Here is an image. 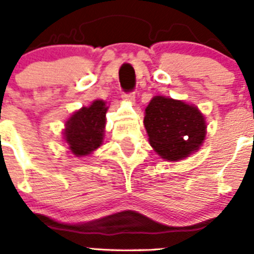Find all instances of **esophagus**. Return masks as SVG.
<instances>
[{
	"label": "esophagus",
	"mask_w": 254,
	"mask_h": 254,
	"mask_svg": "<svg viewBox=\"0 0 254 254\" xmlns=\"http://www.w3.org/2000/svg\"><path fill=\"white\" fill-rule=\"evenodd\" d=\"M122 98H123V101L129 102V103H134V101H136V95H134L133 92H131V93H123Z\"/></svg>",
	"instance_id": "esophagus-1"
}]
</instances>
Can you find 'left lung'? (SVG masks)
Segmentation results:
<instances>
[{
    "instance_id": "8db88e82",
    "label": "left lung",
    "mask_w": 254,
    "mask_h": 254,
    "mask_svg": "<svg viewBox=\"0 0 254 254\" xmlns=\"http://www.w3.org/2000/svg\"><path fill=\"white\" fill-rule=\"evenodd\" d=\"M143 125L153 150L167 161L196 151L206 134L203 113L192 104L156 95L145 109Z\"/></svg>"
}]
</instances>
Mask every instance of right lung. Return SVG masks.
<instances>
[{"label": "right lung", "instance_id": "obj_1", "mask_svg": "<svg viewBox=\"0 0 254 254\" xmlns=\"http://www.w3.org/2000/svg\"><path fill=\"white\" fill-rule=\"evenodd\" d=\"M107 109L106 102L94 101L89 107L74 112L65 122V142L76 157L89 155L102 145Z\"/></svg>", "mask_w": 254, "mask_h": 254}]
</instances>
